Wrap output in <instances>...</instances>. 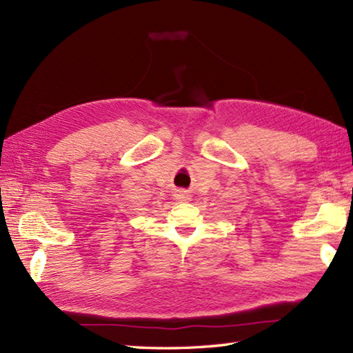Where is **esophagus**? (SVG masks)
Instances as JSON below:
<instances>
[{
	"mask_svg": "<svg viewBox=\"0 0 353 353\" xmlns=\"http://www.w3.org/2000/svg\"><path fill=\"white\" fill-rule=\"evenodd\" d=\"M176 197L181 201H188V200H191V194L188 191H177Z\"/></svg>",
	"mask_w": 353,
	"mask_h": 353,
	"instance_id": "1",
	"label": "esophagus"
}]
</instances>
